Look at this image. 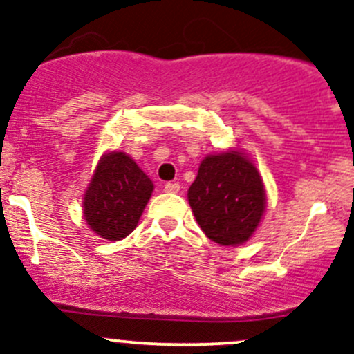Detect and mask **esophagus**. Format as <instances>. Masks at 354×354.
Wrapping results in <instances>:
<instances>
[{"label":"esophagus","mask_w":354,"mask_h":354,"mask_svg":"<svg viewBox=\"0 0 354 354\" xmlns=\"http://www.w3.org/2000/svg\"><path fill=\"white\" fill-rule=\"evenodd\" d=\"M180 183H166L165 185V192L167 193H178L180 192Z\"/></svg>","instance_id":"obj_1"}]
</instances>
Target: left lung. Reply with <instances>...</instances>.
<instances>
[{
    "label": "left lung",
    "mask_w": 354,
    "mask_h": 354,
    "mask_svg": "<svg viewBox=\"0 0 354 354\" xmlns=\"http://www.w3.org/2000/svg\"><path fill=\"white\" fill-rule=\"evenodd\" d=\"M188 202L208 239L243 244L254 234L266 207L256 166L237 151L207 156L188 189Z\"/></svg>",
    "instance_id": "1"
}]
</instances>
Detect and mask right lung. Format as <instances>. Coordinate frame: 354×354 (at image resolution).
<instances>
[{
    "mask_svg": "<svg viewBox=\"0 0 354 354\" xmlns=\"http://www.w3.org/2000/svg\"><path fill=\"white\" fill-rule=\"evenodd\" d=\"M154 185L125 152L100 159L84 193V218L89 229L109 241L127 237L142 215Z\"/></svg>",
    "mask_w": 354,
    "mask_h": 354,
    "instance_id": "obj_1",
    "label": "right lung"
}]
</instances>
